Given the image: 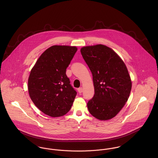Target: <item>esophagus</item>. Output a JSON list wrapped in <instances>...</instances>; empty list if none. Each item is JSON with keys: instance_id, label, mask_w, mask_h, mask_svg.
I'll list each match as a JSON object with an SVG mask.
<instances>
[{"instance_id": "34e87169", "label": "esophagus", "mask_w": 158, "mask_h": 158, "mask_svg": "<svg viewBox=\"0 0 158 158\" xmlns=\"http://www.w3.org/2000/svg\"><path fill=\"white\" fill-rule=\"evenodd\" d=\"M78 92L80 94H81V93L83 92V88H79L78 89Z\"/></svg>"}]
</instances>
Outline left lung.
I'll list each match as a JSON object with an SVG mask.
<instances>
[{
  "label": "left lung",
  "instance_id": "obj_1",
  "mask_svg": "<svg viewBox=\"0 0 158 158\" xmlns=\"http://www.w3.org/2000/svg\"><path fill=\"white\" fill-rule=\"evenodd\" d=\"M80 51L93 77L95 94L87 103L88 110L100 120L111 119L129 98L132 83L128 69L120 56L106 45L86 46Z\"/></svg>",
  "mask_w": 158,
  "mask_h": 158
}]
</instances>
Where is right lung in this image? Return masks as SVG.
I'll return each mask as SVG.
<instances>
[{"label": "right lung", "instance_id": "right-lung-1", "mask_svg": "<svg viewBox=\"0 0 158 158\" xmlns=\"http://www.w3.org/2000/svg\"><path fill=\"white\" fill-rule=\"evenodd\" d=\"M77 51L75 46L53 45L42 53L31 70L28 80L30 97L46 115L61 117L72 107L77 92L66 72Z\"/></svg>", "mask_w": 158, "mask_h": 158}]
</instances>
